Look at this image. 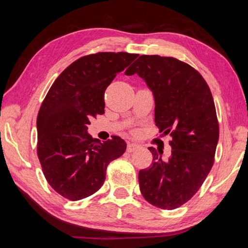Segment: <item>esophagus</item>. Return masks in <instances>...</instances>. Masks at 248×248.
<instances>
[{"label": "esophagus", "instance_id": "esophagus-1", "mask_svg": "<svg viewBox=\"0 0 248 248\" xmlns=\"http://www.w3.org/2000/svg\"><path fill=\"white\" fill-rule=\"evenodd\" d=\"M140 148H141V145L137 144V143H128L127 150H128V152H133V151L139 150Z\"/></svg>", "mask_w": 248, "mask_h": 248}]
</instances>
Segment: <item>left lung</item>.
<instances>
[{"label": "left lung", "mask_w": 248, "mask_h": 248, "mask_svg": "<svg viewBox=\"0 0 248 248\" xmlns=\"http://www.w3.org/2000/svg\"><path fill=\"white\" fill-rule=\"evenodd\" d=\"M134 73L152 91L159 132L171 137L167 159L149 148L153 162L139 171L140 190L151 204L173 210L190 200L212 169L219 141L215 102L198 71L175 58L143 54L125 71Z\"/></svg>", "instance_id": "1"}]
</instances>
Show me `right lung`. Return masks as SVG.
<instances>
[{"label":"right lung","mask_w":248,"mask_h":248,"mask_svg":"<svg viewBox=\"0 0 248 248\" xmlns=\"http://www.w3.org/2000/svg\"><path fill=\"white\" fill-rule=\"evenodd\" d=\"M138 57L98 52L71 63L53 82L37 117V154L46 179L58 194L77 201L103 186L109 163L127 149L112 136L100 142L87 132L91 118L104 114V94L116 75Z\"/></svg>","instance_id":"add662e5"}]
</instances>
